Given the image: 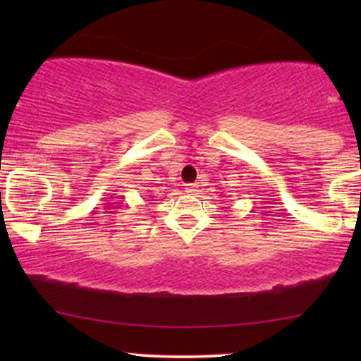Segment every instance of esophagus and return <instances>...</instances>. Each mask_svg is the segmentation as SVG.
<instances>
[{
	"instance_id": "34e87169",
	"label": "esophagus",
	"mask_w": 361,
	"mask_h": 361,
	"mask_svg": "<svg viewBox=\"0 0 361 361\" xmlns=\"http://www.w3.org/2000/svg\"><path fill=\"white\" fill-rule=\"evenodd\" d=\"M185 192L189 195H195L197 192H199V185H197V184H189V185L185 187Z\"/></svg>"
}]
</instances>
